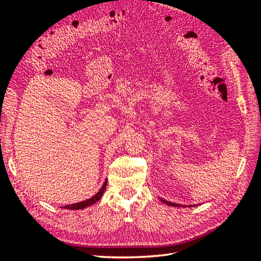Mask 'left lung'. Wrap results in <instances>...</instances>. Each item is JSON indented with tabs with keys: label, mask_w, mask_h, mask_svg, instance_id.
Here are the masks:
<instances>
[{
	"label": "left lung",
	"mask_w": 261,
	"mask_h": 261,
	"mask_svg": "<svg viewBox=\"0 0 261 261\" xmlns=\"http://www.w3.org/2000/svg\"><path fill=\"white\" fill-rule=\"evenodd\" d=\"M162 201H163L164 203L169 204V206H173V207H180L179 204H177V203H173V202H171V201H167V200H164V199H162ZM184 207H185V206H184Z\"/></svg>",
	"instance_id": "1"
}]
</instances>
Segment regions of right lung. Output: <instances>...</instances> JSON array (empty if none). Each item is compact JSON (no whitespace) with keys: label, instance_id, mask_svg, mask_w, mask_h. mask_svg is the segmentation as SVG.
Here are the masks:
<instances>
[{"label":"right lung","instance_id":"right-lung-1","mask_svg":"<svg viewBox=\"0 0 261 261\" xmlns=\"http://www.w3.org/2000/svg\"><path fill=\"white\" fill-rule=\"evenodd\" d=\"M107 183H108V181L106 180V181H105V184L102 185V187H101L100 191H99L96 195H94L93 197H91V198L87 199V200H85V201H82V202H77V203H73V204H68V206H65V207H63V208H65V209H70V210H78V209H84V208H87V207L91 206V204L96 203L98 200H100V198L102 197V195H103V193H105V191H106V187H107Z\"/></svg>","mask_w":261,"mask_h":261}]
</instances>
